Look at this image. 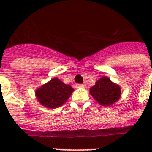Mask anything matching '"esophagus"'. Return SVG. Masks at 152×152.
I'll return each mask as SVG.
<instances>
[{"label": "esophagus", "instance_id": "34e87169", "mask_svg": "<svg viewBox=\"0 0 152 152\" xmlns=\"http://www.w3.org/2000/svg\"><path fill=\"white\" fill-rule=\"evenodd\" d=\"M83 87H84V85H83V84H82V83H76V88H83Z\"/></svg>", "mask_w": 152, "mask_h": 152}]
</instances>
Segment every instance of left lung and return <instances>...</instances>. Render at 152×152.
I'll use <instances>...</instances> for the list:
<instances>
[{
  "instance_id": "8db88e82",
  "label": "left lung",
  "mask_w": 152,
  "mask_h": 152,
  "mask_svg": "<svg viewBox=\"0 0 152 152\" xmlns=\"http://www.w3.org/2000/svg\"><path fill=\"white\" fill-rule=\"evenodd\" d=\"M90 94L102 106H110L119 99L121 88L106 76L102 77L90 88Z\"/></svg>"
}]
</instances>
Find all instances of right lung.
Masks as SVG:
<instances>
[{
	"instance_id": "obj_1",
	"label": "right lung",
	"mask_w": 152,
	"mask_h": 152,
	"mask_svg": "<svg viewBox=\"0 0 152 152\" xmlns=\"http://www.w3.org/2000/svg\"><path fill=\"white\" fill-rule=\"evenodd\" d=\"M74 89L70 85L64 84L58 78L52 79L35 92L39 102L48 108L61 106L70 97Z\"/></svg>"
}]
</instances>
